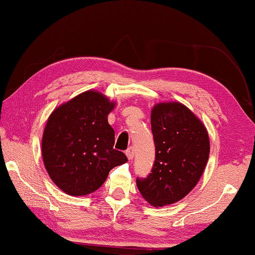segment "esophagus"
Segmentation results:
<instances>
[{
	"mask_svg": "<svg viewBox=\"0 0 255 255\" xmlns=\"http://www.w3.org/2000/svg\"><path fill=\"white\" fill-rule=\"evenodd\" d=\"M126 155L128 157V160H132V157H134V155H135L134 147H129L126 151Z\"/></svg>",
	"mask_w": 255,
	"mask_h": 255,
	"instance_id": "esophagus-1",
	"label": "esophagus"
}]
</instances>
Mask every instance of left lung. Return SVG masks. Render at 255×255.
Returning <instances> with one entry per match:
<instances>
[{
    "instance_id": "obj_1",
    "label": "left lung",
    "mask_w": 255,
    "mask_h": 255,
    "mask_svg": "<svg viewBox=\"0 0 255 255\" xmlns=\"http://www.w3.org/2000/svg\"><path fill=\"white\" fill-rule=\"evenodd\" d=\"M155 161L136 185L153 207L173 204L187 195L203 175L210 154L204 124L180 102H161L151 111Z\"/></svg>"
}]
</instances>
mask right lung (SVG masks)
<instances>
[{"label":"right lung","instance_id":"1","mask_svg":"<svg viewBox=\"0 0 255 255\" xmlns=\"http://www.w3.org/2000/svg\"><path fill=\"white\" fill-rule=\"evenodd\" d=\"M116 107L98 91L91 90L55 108L42 137L44 167L52 181L71 196L99 189L117 165L127 162L113 148L115 130L108 115Z\"/></svg>","mask_w":255,"mask_h":255}]
</instances>
